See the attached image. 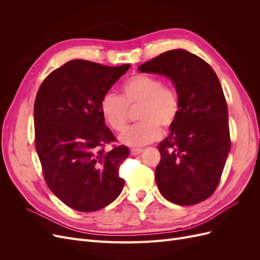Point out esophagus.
Segmentation results:
<instances>
[{
	"mask_svg": "<svg viewBox=\"0 0 260 260\" xmlns=\"http://www.w3.org/2000/svg\"><path fill=\"white\" fill-rule=\"evenodd\" d=\"M142 152H143L142 148H131L130 149V153H131L132 156H137V155L141 154Z\"/></svg>",
	"mask_w": 260,
	"mask_h": 260,
	"instance_id": "1",
	"label": "esophagus"
}]
</instances>
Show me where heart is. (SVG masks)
Masks as SVG:
<instances>
[{"mask_svg": "<svg viewBox=\"0 0 260 260\" xmlns=\"http://www.w3.org/2000/svg\"><path fill=\"white\" fill-rule=\"evenodd\" d=\"M140 122L129 127L120 136V142L129 146H143L158 140L161 127L174 124L179 102L176 92L162 85L158 78L148 75H136L122 85V98L113 92L105 93L100 102V111L105 122L120 132L128 119V107L139 106Z\"/></svg>", "mask_w": 260, "mask_h": 260, "instance_id": "obj_1", "label": "heart"}]
</instances>
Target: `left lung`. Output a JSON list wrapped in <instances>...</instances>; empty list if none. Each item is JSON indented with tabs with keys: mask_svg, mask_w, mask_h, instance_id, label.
<instances>
[{
	"mask_svg": "<svg viewBox=\"0 0 260 260\" xmlns=\"http://www.w3.org/2000/svg\"><path fill=\"white\" fill-rule=\"evenodd\" d=\"M138 69L167 77L178 95L177 118L158 145L155 180L160 194L181 206L207 200L218 186L231 147L228 105L216 73L182 49L165 52Z\"/></svg>",
	"mask_w": 260,
	"mask_h": 260,
	"instance_id": "obj_1",
	"label": "left lung"
}]
</instances>
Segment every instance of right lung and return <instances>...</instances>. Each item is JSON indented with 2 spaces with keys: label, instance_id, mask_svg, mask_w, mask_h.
<instances>
[{
  "label": "right lung",
  "instance_id": "1",
  "mask_svg": "<svg viewBox=\"0 0 260 260\" xmlns=\"http://www.w3.org/2000/svg\"><path fill=\"white\" fill-rule=\"evenodd\" d=\"M129 68L74 59L51 73L38 91L36 149L43 175L55 196L78 211L104 208L122 191L118 169L129 148L105 152V144L116 139L100 102Z\"/></svg>",
  "mask_w": 260,
  "mask_h": 260
}]
</instances>
